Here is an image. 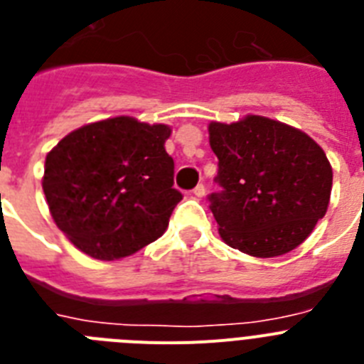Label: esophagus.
Masks as SVG:
<instances>
[{
  "instance_id": "esophagus-1",
  "label": "esophagus",
  "mask_w": 364,
  "mask_h": 364,
  "mask_svg": "<svg viewBox=\"0 0 364 364\" xmlns=\"http://www.w3.org/2000/svg\"><path fill=\"white\" fill-rule=\"evenodd\" d=\"M193 195H195V197H198V198H202L205 195V188L202 184H198L197 188L193 189Z\"/></svg>"
}]
</instances>
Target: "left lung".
I'll return each mask as SVG.
<instances>
[{
    "instance_id": "obj_1",
    "label": "left lung",
    "mask_w": 364,
    "mask_h": 364,
    "mask_svg": "<svg viewBox=\"0 0 364 364\" xmlns=\"http://www.w3.org/2000/svg\"><path fill=\"white\" fill-rule=\"evenodd\" d=\"M220 193L210 197L220 239L259 259L291 252L326 215L332 166L314 138L279 120L247 114L211 122Z\"/></svg>"
}]
</instances>
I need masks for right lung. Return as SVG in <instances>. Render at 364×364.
Instances as JSON below:
<instances>
[{"mask_svg": "<svg viewBox=\"0 0 364 364\" xmlns=\"http://www.w3.org/2000/svg\"><path fill=\"white\" fill-rule=\"evenodd\" d=\"M171 127L133 117L92 122L45 159V198L56 226L98 260L133 255L162 237L182 193L166 153Z\"/></svg>", "mask_w": 364, "mask_h": 364, "instance_id": "1", "label": "right lung"}]
</instances>
